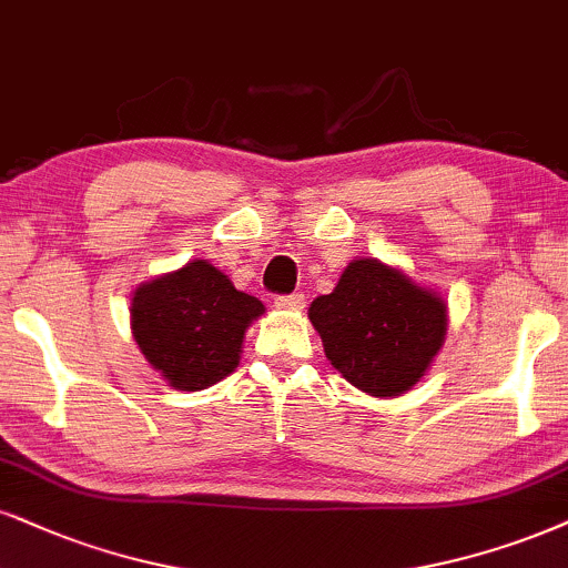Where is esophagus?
I'll use <instances>...</instances> for the list:
<instances>
[{
	"label": "esophagus",
	"mask_w": 568,
	"mask_h": 568,
	"mask_svg": "<svg viewBox=\"0 0 568 568\" xmlns=\"http://www.w3.org/2000/svg\"><path fill=\"white\" fill-rule=\"evenodd\" d=\"M276 305L282 307V311H303V307H305V295H303V292H292V295H282V297H276Z\"/></svg>",
	"instance_id": "obj_1"
}]
</instances>
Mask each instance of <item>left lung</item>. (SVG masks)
<instances>
[{
    "instance_id": "1",
    "label": "left lung",
    "mask_w": 568,
    "mask_h": 568,
    "mask_svg": "<svg viewBox=\"0 0 568 568\" xmlns=\"http://www.w3.org/2000/svg\"><path fill=\"white\" fill-rule=\"evenodd\" d=\"M326 358L368 395H403L424 376L447 332L445 303L379 261L349 263L307 313Z\"/></svg>"
}]
</instances>
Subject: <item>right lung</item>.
I'll list each match as a JSON object with an SVG mask.
<instances>
[{
    "mask_svg": "<svg viewBox=\"0 0 568 568\" xmlns=\"http://www.w3.org/2000/svg\"><path fill=\"white\" fill-rule=\"evenodd\" d=\"M261 313V300L234 290L210 263L194 261L139 286L131 328L171 387L197 392L240 366L244 328Z\"/></svg>",
    "mask_w": 568,
    "mask_h": 568,
    "instance_id": "add662e5",
    "label": "right lung"
}]
</instances>
